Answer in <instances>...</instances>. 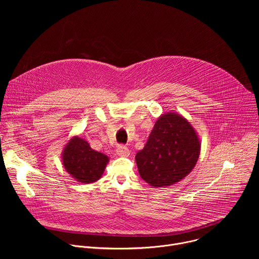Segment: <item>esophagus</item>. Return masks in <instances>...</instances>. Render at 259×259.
Returning a JSON list of instances; mask_svg holds the SVG:
<instances>
[{"label": "esophagus", "mask_w": 259, "mask_h": 259, "mask_svg": "<svg viewBox=\"0 0 259 259\" xmlns=\"http://www.w3.org/2000/svg\"><path fill=\"white\" fill-rule=\"evenodd\" d=\"M117 154L120 157H128L130 155V151L125 145H119L117 147Z\"/></svg>", "instance_id": "1"}]
</instances>
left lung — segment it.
<instances>
[{
  "label": "left lung",
  "mask_w": 259,
  "mask_h": 259,
  "mask_svg": "<svg viewBox=\"0 0 259 259\" xmlns=\"http://www.w3.org/2000/svg\"><path fill=\"white\" fill-rule=\"evenodd\" d=\"M200 152V137L191 122L176 112H168L158 118L135 161L145 182L166 188L192 172Z\"/></svg>",
  "instance_id": "1"
}]
</instances>
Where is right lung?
I'll use <instances>...</instances> for the list:
<instances>
[{
	"instance_id": "obj_1",
	"label": "right lung",
	"mask_w": 259,
	"mask_h": 259,
	"mask_svg": "<svg viewBox=\"0 0 259 259\" xmlns=\"http://www.w3.org/2000/svg\"><path fill=\"white\" fill-rule=\"evenodd\" d=\"M61 161L73 179L81 183H93L102 176L109 158L92 150L84 138L75 135L64 145Z\"/></svg>"
}]
</instances>
